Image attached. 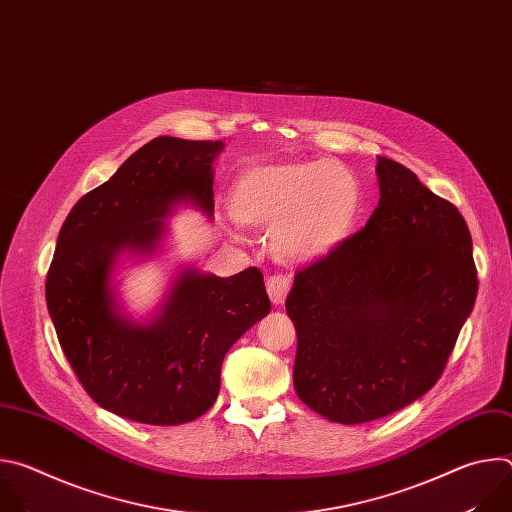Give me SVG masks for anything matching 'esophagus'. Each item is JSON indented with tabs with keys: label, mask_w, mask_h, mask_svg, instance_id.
<instances>
[{
	"label": "esophagus",
	"mask_w": 512,
	"mask_h": 512,
	"mask_svg": "<svg viewBox=\"0 0 512 512\" xmlns=\"http://www.w3.org/2000/svg\"><path fill=\"white\" fill-rule=\"evenodd\" d=\"M287 291H289V279L283 275H271L267 279V294L271 298V302L275 306H281L287 298Z\"/></svg>",
	"instance_id": "34e87169"
}]
</instances>
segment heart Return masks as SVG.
I'll return each mask as SVG.
<instances>
[{"mask_svg": "<svg viewBox=\"0 0 512 512\" xmlns=\"http://www.w3.org/2000/svg\"><path fill=\"white\" fill-rule=\"evenodd\" d=\"M362 202L356 174L336 160L257 162L237 176L231 192L235 221L273 229L271 251L287 263H312L336 251L350 237Z\"/></svg>", "mask_w": 512, "mask_h": 512, "instance_id": "b5f03b06", "label": "heart"}]
</instances>
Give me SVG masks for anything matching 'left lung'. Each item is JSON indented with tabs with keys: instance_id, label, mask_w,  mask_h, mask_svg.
<instances>
[{
	"instance_id": "8db88e82",
	"label": "left lung",
	"mask_w": 512,
	"mask_h": 512,
	"mask_svg": "<svg viewBox=\"0 0 512 512\" xmlns=\"http://www.w3.org/2000/svg\"><path fill=\"white\" fill-rule=\"evenodd\" d=\"M379 206L336 251L300 269L285 300L294 387L330 421L381 419L442 377L478 277L458 208L379 158Z\"/></svg>"
}]
</instances>
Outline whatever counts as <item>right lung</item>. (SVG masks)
<instances>
[{"instance_id":"add662e5","label":"right lung","mask_w":512,"mask_h":512,"mask_svg":"<svg viewBox=\"0 0 512 512\" xmlns=\"http://www.w3.org/2000/svg\"><path fill=\"white\" fill-rule=\"evenodd\" d=\"M223 148L168 135L148 141L72 206L58 233L46 275L58 342L93 401L125 419L180 425L206 413L225 354L271 310L257 267L231 277L182 267L148 322L125 316L115 298L119 253H156L162 218L178 202L214 214L212 162Z\"/></svg>"}]
</instances>
